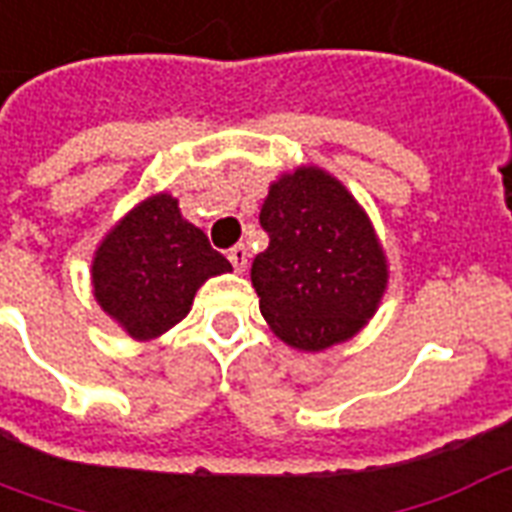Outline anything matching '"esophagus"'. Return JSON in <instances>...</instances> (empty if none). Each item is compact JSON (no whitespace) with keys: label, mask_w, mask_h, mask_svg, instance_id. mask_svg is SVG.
I'll list each match as a JSON object with an SVG mask.
<instances>
[{"label":"esophagus","mask_w":512,"mask_h":512,"mask_svg":"<svg viewBox=\"0 0 512 512\" xmlns=\"http://www.w3.org/2000/svg\"><path fill=\"white\" fill-rule=\"evenodd\" d=\"M227 257H230V263H233V268H236L238 274H241V271H246V263H249V252H246L244 244L233 246V249L227 252Z\"/></svg>","instance_id":"esophagus-1"}]
</instances>
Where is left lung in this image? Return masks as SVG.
<instances>
[{
	"instance_id": "8db88e82",
	"label": "left lung",
	"mask_w": 512,
	"mask_h": 512,
	"mask_svg": "<svg viewBox=\"0 0 512 512\" xmlns=\"http://www.w3.org/2000/svg\"><path fill=\"white\" fill-rule=\"evenodd\" d=\"M260 225L271 241L249 276L287 347L323 352L372 320L388 290V257L342 181L317 165L287 170L268 187Z\"/></svg>"
}]
</instances>
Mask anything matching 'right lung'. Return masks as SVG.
<instances>
[{"mask_svg":"<svg viewBox=\"0 0 512 512\" xmlns=\"http://www.w3.org/2000/svg\"><path fill=\"white\" fill-rule=\"evenodd\" d=\"M233 271L206 233L181 217L179 198L157 192L105 233L92 257L94 301L135 342L181 323L206 279Z\"/></svg>","mask_w":512,"mask_h":512,"instance_id":"1","label":"right lung"}]
</instances>
